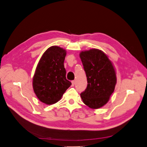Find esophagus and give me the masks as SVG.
I'll return each instance as SVG.
<instances>
[{
	"label": "esophagus",
	"instance_id": "esophagus-1",
	"mask_svg": "<svg viewBox=\"0 0 147 147\" xmlns=\"http://www.w3.org/2000/svg\"><path fill=\"white\" fill-rule=\"evenodd\" d=\"M71 83H72V86H74L75 84V81H71Z\"/></svg>",
	"mask_w": 147,
	"mask_h": 147
}]
</instances>
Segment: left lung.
<instances>
[{
  "instance_id": "8db88e82",
  "label": "left lung",
  "mask_w": 147,
  "mask_h": 147,
  "mask_svg": "<svg viewBox=\"0 0 147 147\" xmlns=\"http://www.w3.org/2000/svg\"><path fill=\"white\" fill-rule=\"evenodd\" d=\"M80 57L88 81L81 97L89 107L99 109L107 103L114 91L117 83L114 66L107 55L99 49L82 51Z\"/></svg>"
}]
</instances>
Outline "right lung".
Here are the masks:
<instances>
[{
    "instance_id": "right-lung-1",
    "label": "right lung",
    "mask_w": 147,
    "mask_h": 147,
    "mask_svg": "<svg viewBox=\"0 0 147 147\" xmlns=\"http://www.w3.org/2000/svg\"><path fill=\"white\" fill-rule=\"evenodd\" d=\"M66 55L65 49L52 46L41 56L32 82L33 91L41 102L51 105L58 102L71 85L66 78Z\"/></svg>"
}]
</instances>
